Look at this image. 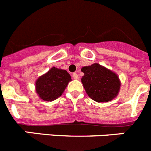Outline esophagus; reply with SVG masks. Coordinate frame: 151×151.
<instances>
[{"instance_id": "esophagus-1", "label": "esophagus", "mask_w": 151, "mask_h": 151, "mask_svg": "<svg viewBox=\"0 0 151 151\" xmlns=\"http://www.w3.org/2000/svg\"><path fill=\"white\" fill-rule=\"evenodd\" d=\"M73 77L74 79H78V76L76 73H74L73 74Z\"/></svg>"}]
</instances>
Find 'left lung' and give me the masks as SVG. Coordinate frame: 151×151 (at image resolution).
Returning <instances> with one entry per match:
<instances>
[{
	"label": "left lung",
	"instance_id": "left-lung-1",
	"mask_svg": "<svg viewBox=\"0 0 151 151\" xmlns=\"http://www.w3.org/2000/svg\"><path fill=\"white\" fill-rule=\"evenodd\" d=\"M82 82L85 91L92 100L108 102L116 97L120 88V82L116 73L98 63L84 66Z\"/></svg>",
	"mask_w": 151,
	"mask_h": 151
}]
</instances>
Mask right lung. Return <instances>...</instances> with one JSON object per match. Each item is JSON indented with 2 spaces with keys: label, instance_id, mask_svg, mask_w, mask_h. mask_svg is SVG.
<instances>
[{
  "label": "right lung",
  "instance_id": "add662e5",
  "mask_svg": "<svg viewBox=\"0 0 151 151\" xmlns=\"http://www.w3.org/2000/svg\"><path fill=\"white\" fill-rule=\"evenodd\" d=\"M70 81L67 71L53 67L36 81V92L41 99L52 101L62 95Z\"/></svg>",
  "mask_w": 151,
  "mask_h": 151
}]
</instances>
